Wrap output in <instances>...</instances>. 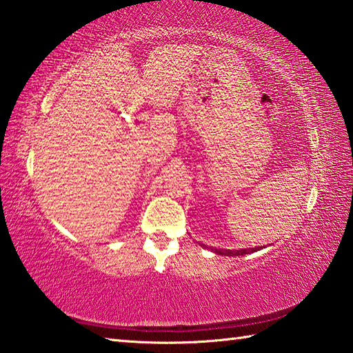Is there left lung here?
Wrapping results in <instances>:
<instances>
[{
    "instance_id": "1",
    "label": "left lung",
    "mask_w": 353,
    "mask_h": 353,
    "mask_svg": "<svg viewBox=\"0 0 353 353\" xmlns=\"http://www.w3.org/2000/svg\"><path fill=\"white\" fill-rule=\"evenodd\" d=\"M199 245H203V248H208L205 244H201L199 243ZM263 248H265V245H258V248H249V249H216V248H208L210 249L214 254L216 255H224V256H239V255H248V254H252V252H256V250H261Z\"/></svg>"
}]
</instances>
